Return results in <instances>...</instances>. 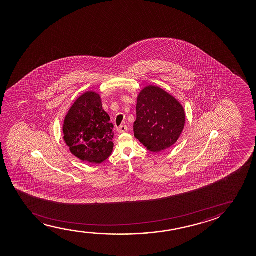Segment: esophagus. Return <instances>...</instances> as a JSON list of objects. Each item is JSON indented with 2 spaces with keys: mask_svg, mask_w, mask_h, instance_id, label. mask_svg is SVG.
<instances>
[{
  "mask_svg": "<svg viewBox=\"0 0 256 256\" xmlns=\"http://www.w3.org/2000/svg\"><path fill=\"white\" fill-rule=\"evenodd\" d=\"M128 130V126H126V125H122V126H120L119 128H117L118 133H124V132H126Z\"/></svg>",
  "mask_w": 256,
  "mask_h": 256,
  "instance_id": "34e87169",
  "label": "esophagus"
}]
</instances>
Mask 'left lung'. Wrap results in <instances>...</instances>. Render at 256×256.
I'll return each mask as SVG.
<instances>
[{"label":"left lung","instance_id":"obj_1","mask_svg":"<svg viewBox=\"0 0 256 256\" xmlns=\"http://www.w3.org/2000/svg\"><path fill=\"white\" fill-rule=\"evenodd\" d=\"M186 123V114L176 100L156 86L142 91L136 105L134 136L154 153L176 144Z\"/></svg>","mask_w":256,"mask_h":256}]
</instances>
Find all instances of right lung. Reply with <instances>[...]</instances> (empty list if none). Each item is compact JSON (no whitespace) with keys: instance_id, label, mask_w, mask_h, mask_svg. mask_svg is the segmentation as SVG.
I'll use <instances>...</instances> for the list:
<instances>
[{"instance_id":"1","label":"right lung","mask_w":256,"mask_h":256,"mask_svg":"<svg viewBox=\"0 0 256 256\" xmlns=\"http://www.w3.org/2000/svg\"><path fill=\"white\" fill-rule=\"evenodd\" d=\"M114 125L102 108L100 97L92 92L80 96L64 122V140L72 154L82 161L100 164L110 156Z\"/></svg>"}]
</instances>
